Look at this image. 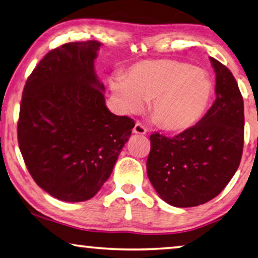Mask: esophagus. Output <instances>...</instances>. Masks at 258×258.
Listing matches in <instances>:
<instances>
[{"instance_id":"1","label":"esophagus","mask_w":258,"mask_h":258,"mask_svg":"<svg viewBox=\"0 0 258 258\" xmlns=\"http://www.w3.org/2000/svg\"><path fill=\"white\" fill-rule=\"evenodd\" d=\"M146 132H147V130H146V127L141 124V122H139V121L136 122V125H134V127H133L134 134H141V136H144V134H146Z\"/></svg>"}]
</instances>
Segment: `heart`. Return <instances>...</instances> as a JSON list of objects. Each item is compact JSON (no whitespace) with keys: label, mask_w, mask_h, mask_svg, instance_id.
I'll list each match as a JSON object with an SVG mask.
<instances>
[{"label":"heart","mask_w":258,"mask_h":258,"mask_svg":"<svg viewBox=\"0 0 258 258\" xmlns=\"http://www.w3.org/2000/svg\"><path fill=\"white\" fill-rule=\"evenodd\" d=\"M111 90L126 113H138L149 101V116L160 128L179 132L205 113L212 82L205 71L174 59L144 60L131 66Z\"/></svg>","instance_id":"obj_1"}]
</instances>
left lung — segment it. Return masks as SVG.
<instances>
[{
    "instance_id": "8db88e82",
    "label": "left lung",
    "mask_w": 258,
    "mask_h": 258,
    "mask_svg": "<svg viewBox=\"0 0 258 258\" xmlns=\"http://www.w3.org/2000/svg\"><path fill=\"white\" fill-rule=\"evenodd\" d=\"M215 101L205 116L174 138L153 133L147 175L164 202L194 207L220 194L240 166L244 139L243 98L232 72L210 57Z\"/></svg>"
}]
</instances>
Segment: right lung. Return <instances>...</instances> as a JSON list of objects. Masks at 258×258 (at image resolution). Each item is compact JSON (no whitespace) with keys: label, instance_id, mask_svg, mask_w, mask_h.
Returning <instances> with one entry per match:
<instances>
[{"label":"right lung","instance_id":"1","mask_svg":"<svg viewBox=\"0 0 258 258\" xmlns=\"http://www.w3.org/2000/svg\"><path fill=\"white\" fill-rule=\"evenodd\" d=\"M101 43L75 41L49 51L26 81L18 145L38 185L63 202L94 197L110 177L134 127L111 113L94 69Z\"/></svg>","mask_w":258,"mask_h":258}]
</instances>
